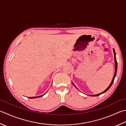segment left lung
I'll return each instance as SVG.
<instances>
[{
  "instance_id": "obj_1",
  "label": "left lung",
  "mask_w": 126,
  "mask_h": 126,
  "mask_svg": "<svg viewBox=\"0 0 126 126\" xmlns=\"http://www.w3.org/2000/svg\"><path fill=\"white\" fill-rule=\"evenodd\" d=\"M113 51H114V60H115V74H114V77H113V79H112V81H111V83L109 85V87H108L107 89H106L104 91H103V92H102V93H99V94H95V95H90L91 96H98V95H100L101 94H103V93H105V92H107V91L109 89V88L111 87V86H112V83H113V82H114V79H115V76H116V73H117V61H116V53H115V50L114 48H113ZM73 84L74 85V83H73ZM74 86H75V85H74Z\"/></svg>"
}]
</instances>
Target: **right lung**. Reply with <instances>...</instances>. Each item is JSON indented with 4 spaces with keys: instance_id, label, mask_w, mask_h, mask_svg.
Segmentation results:
<instances>
[{
    "instance_id": "obj_1",
    "label": "right lung",
    "mask_w": 126,
    "mask_h": 126,
    "mask_svg": "<svg viewBox=\"0 0 126 126\" xmlns=\"http://www.w3.org/2000/svg\"><path fill=\"white\" fill-rule=\"evenodd\" d=\"M44 94L43 95H40V96H38V97H28V98H31V99H33V98H39V97H42V96H43Z\"/></svg>"
}]
</instances>
